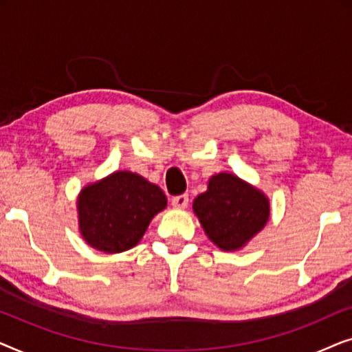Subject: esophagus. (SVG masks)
Wrapping results in <instances>:
<instances>
[{"mask_svg": "<svg viewBox=\"0 0 352 352\" xmlns=\"http://www.w3.org/2000/svg\"><path fill=\"white\" fill-rule=\"evenodd\" d=\"M171 205L175 206V208H177V210H184V208H187V205H189V195L182 194V195L173 197Z\"/></svg>", "mask_w": 352, "mask_h": 352, "instance_id": "1", "label": "esophagus"}]
</instances>
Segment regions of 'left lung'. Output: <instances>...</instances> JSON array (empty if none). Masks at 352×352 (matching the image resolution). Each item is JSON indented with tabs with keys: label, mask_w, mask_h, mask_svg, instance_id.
I'll use <instances>...</instances> for the list:
<instances>
[{
	"label": "left lung",
	"mask_w": 352,
	"mask_h": 352,
	"mask_svg": "<svg viewBox=\"0 0 352 352\" xmlns=\"http://www.w3.org/2000/svg\"><path fill=\"white\" fill-rule=\"evenodd\" d=\"M206 237L224 252L242 250L267 224L271 204L261 189L232 173H218L194 200Z\"/></svg>",
	"instance_id": "left-lung-1"
}]
</instances>
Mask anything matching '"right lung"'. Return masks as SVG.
I'll return each mask as SVG.
<instances>
[{"label":"right lung","instance_id":"add662e5","mask_svg":"<svg viewBox=\"0 0 352 352\" xmlns=\"http://www.w3.org/2000/svg\"><path fill=\"white\" fill-rule=\"evenodd\" d=\"M160 187L133 171H113L89 182L76 199L78 229L89 247L122 253L136 247L153 216L166 208Z\"/></svg>","mask_w":352,"mask_h":352}]
</instances>
